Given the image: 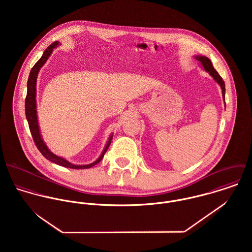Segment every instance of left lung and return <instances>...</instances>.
<instances>
[{
	"label": "left lung",
	"instance_id": "obj_1",
	"mask_svg": "<svg viewBox=\"0 0 252 252\" xmlns=\"http://www.w3.org/2000/svg\"><path fill=\"white\" fill-rule=\"evenodd\" d=\"M195 58H196L197 61H199V62L201 63V65H202V67L204 68V70H205L206 72H209V73L214 77V79L216 80V82L220 85V87H221V89H222L223 101H225V83H224L222 77L219 75V73L216 72V69L214 68V66H213V64H212V62H211V60H210L208 57L202 56V55H197V56H195ZM224 103H225V102H224ZM225 107H226V105H225Z\"/></svg>",
	"mask_w": 252,
	"mask_h": 252
}]
</instances>
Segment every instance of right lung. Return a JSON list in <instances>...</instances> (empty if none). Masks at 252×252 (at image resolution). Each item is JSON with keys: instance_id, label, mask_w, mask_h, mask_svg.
<instances>
[{"instance_id": "obj_1", "label": "right lung", "mask_w": 252, "mask_h": 252, "mask_svg": "<svg viewBox=\"0 0 252 252\" xmlns=\"http://www.w3.org/2000/svg\"><path fill=\"white\" fill-rule=\"evenodd\" d=\"M59 41H54L53 43H51L43 52L42 56L40 57V59L36 62L35 64V66L32 68L30 74H29V78H28V82H27V96H26V99H25V113H26V118H27V121H28V124H29V128H30V131H31V134H32V137H33V140L36 144L37 149L40 151V153L49 161L57 164V165H60V166H63V167H66V168H71V169H89L93 166H95L96 164H98L104 157L105 153L107 152L108 150V146L111 143V140H112V137L113 135L111 134L108 138V143L106 144L102 154L100 155V157L94 161L93 163L91 164H88V165H74L72 164L71 162L67 161L66 159L62 158V157H59L57 155H55L54 153H52L48 147L46 146V144H44L41 136H40V132H39V127H38V122H37V115H36V77H37V74L38 72L40 70V68L44 65V63L46 62V60L49 58V56L51 55L53 49L55 47H57V45H59Z\"/></svg>"}]
</instances>
